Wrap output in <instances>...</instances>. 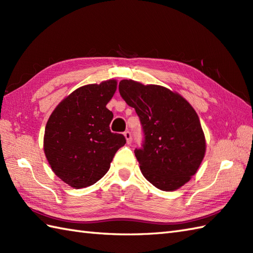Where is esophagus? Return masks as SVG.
Returning a JSON list of instances; mask_svg holds the SVG:
<instances>
[{
	"mask_svg": "<svg viewBox=\"0 0 253 253\" xmlns=\"http://www.w3.org/2000/svg\"><path fill=\"white\" fill-rule=\"evenodd\" d=\"M124 136H125V138H126V141H127V143H131L132 137H131V133H130V131H125V132H124Z\"/></svg>",
	"mask_w": 253,
	"mask_h": 253,
	"instance_id": "34e87169",
	"label": "esophagus"
}]
</instances>
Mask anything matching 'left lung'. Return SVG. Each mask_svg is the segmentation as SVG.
<instances>
[{
	"label": "left lung",
	"instance_id": "obj_1",
	"mask_svg": "<svg viewBox=\"0 0 253 253\" xmlns=\"http://www.w3.org/2000/svg\"><path fill=\"white\" fill-rule=\"evenodd\" d=\"M120 93L140 118L144 144L135 155L148 181L174 191L197 173L207 142L195 109L176 91L159 84L123 79Z\"/></svg>",
	"mask_w": 253,
	"mask_h": 253
}]
</instances>
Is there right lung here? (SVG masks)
Instances as JSON below:
<instances>
[{
	"label": "right lung",
	"mask_w": 253,
	"mask_h": 253,
	"mask_svg": "<svg viewBox=\"0 0 253 253\" xmlns=\"http://www.w3.org/2000/svg\"><path fill=\"white\" fill-rule=\"evenodd\" d=\"M116 88V79L79 87L57 104L46 123L45 158L58 178L75 189L100 180L126 143L123 135L110 130L113 113L106 104Z\"/></svg>",
	"instance_id": "add662e5"
}]
</instances>
